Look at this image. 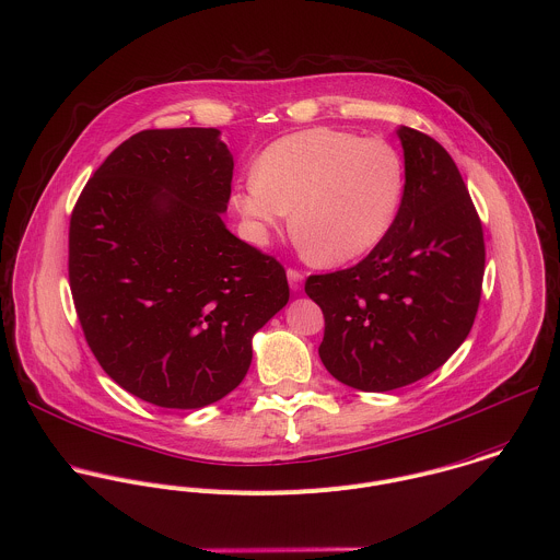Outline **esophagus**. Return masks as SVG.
Masks as SVG:
<instances>
[{"label":"esophagus","instance_id":"34e87169","mask_svg":"<svg viewBox=\"0 0 560 560\" xmlns=\"http://www.w3.org/2000/svg\"><path fill=\"white\" fill-rule=\"evenodd\" d=\"M287 278H289V287L291 291H302L304 284V273L298 269H287Z\"/></svg>","mask_w":560,"mask_h":560}]
</instances>
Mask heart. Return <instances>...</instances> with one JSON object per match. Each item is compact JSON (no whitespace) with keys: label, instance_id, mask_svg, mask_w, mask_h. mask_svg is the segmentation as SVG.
I'll return each instance as SVG.
<instances>
[{"label":"heart","instance_id":"1","mask_svg":"<svg viewBox=\"0 0 560 560\" xmlns=\"http://www.w3.org/2000/svg\"><path fill=\"white\" fill-rule=\"evenodd\" d=\"M402 186V162L389 144L317 127L267 147L232 206L258 243L293 212L291 234L300 252L315 265L337 267L387 236Z\"/></svg>","mask_w":560,"mask_h":560}]
</instances>
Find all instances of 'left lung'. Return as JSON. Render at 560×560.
Here are the masks:
<instances>
[{"label":"left lung","instance_id":"1","mask_svg":"<svg viewBox=\"0 0 560 560\" xmlns=\"http://www.w3.org/2000/svg\"><path fill=\"white\" fill-rule=\"evenodd\" d=\"M405 190L387 236L354 267L308 276L324 313L319 359L341 383L389 392L438 370L466 339L483 280V232L451 155L400 127Z\"/></svg>","mask_w":560,"mask_h":560}]
</instances>
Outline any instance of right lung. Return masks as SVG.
<instances>
[{"label": "right lung", "instance_id": "right-lung-1", "mask_svg": "<svg viewBox=\"0 0 560 560\" xmlns=\"http://www.w3.org/2000/svg\"><path fill=\"white\" fill-rule=\"evenodd\" d=\"M219 129H149L83 188L70 289L85 339L129 394L168 409L228 396L252 337L289 302L284 267L223 223L234 160Z\"/></svg>", "mask_w": 560, "mask_h": 560}]
</instances>
